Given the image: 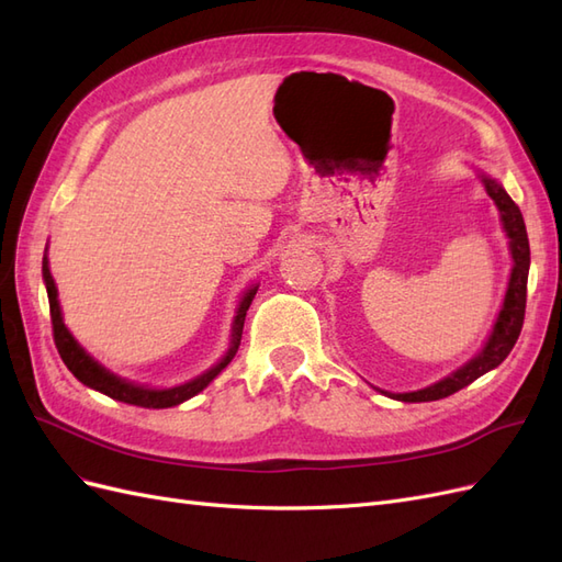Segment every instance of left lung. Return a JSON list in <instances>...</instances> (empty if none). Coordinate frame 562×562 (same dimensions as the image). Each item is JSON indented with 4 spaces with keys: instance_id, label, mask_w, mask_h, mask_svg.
<instances>
[{
    "instance_id": "1",
    "label": "left lung",
    "mask_w": 562,
    "mask_h": 562,
    "mask_svg": "<svg viewBox=\"0 0 562 562\" xmlns=\"http://www.w3.org/2000/svg\"><path fill=\"white\" fill-rule=\"evenodd\" d=\"M482 184H484V189H487L490 199L496 203L498 212H502L504 232L510 238L508 246H510V255H513V271H510L508 291H506V297H504V307H502V312H498V318H496L490 340L484 342L482 352L477 357H473L468 363H463L459 371H453L451 375L445 378V381H439L430 387H423V390H416V392H402V394L385 392L387 397H392V400H400V402H435V400L449 397V394L459 392L461 387L477 381L480 375L496 369L498 363H502L510 355L513 345L518 342V336L522 330V322H525L527 274H529V240H527L525 220H522L520 207L513 203V199L506 193V189L498 184L496 179L482 175Z\"/></svg>"
}]
</instances>
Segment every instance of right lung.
Segmentation results:
<instances>
[{
    "label": "right lung",
    "mask_w": 562,
    "mask_h": 562,
    "mask_svg": "<svg viewBox=\"0 0 562 562\" xmlns=\"http://www.w3.org/2000/svg\"><path fill=\"white\" fill-rule=\"evenodd\" d=\"M42 279L44 285H47V295H49V312H52V328H54V342H56V350L64 359V363L68 367V371L78 378V381L87 387H92L97 392L109 394L111 400L117 402H125V404H134V406H144V408H170L177 406L181 402H187L191 397H195L201 390H205L215 378L222 373V369H226V363H229L236 352H238V345H240V336H244V324H246V312L250 307V302L257 293V285L248 288L246 295L240 297V305L238 312L234 316V326H232V345L226 355L215 363V367L207 369L205 373H201L199 378H193V381L184 383V385H177V387H168V390H154V387H144V385H134L125 378H120L115 373H111L109 369H103L99 361H94L89 357L80 342L70 336V330L64 324V316H60V305H58V291H56V283L54 277L49 271V260L47 255L42 257Z\"/></svg>",
    "instance_id": "right-lung-1"
}]
</instances>
